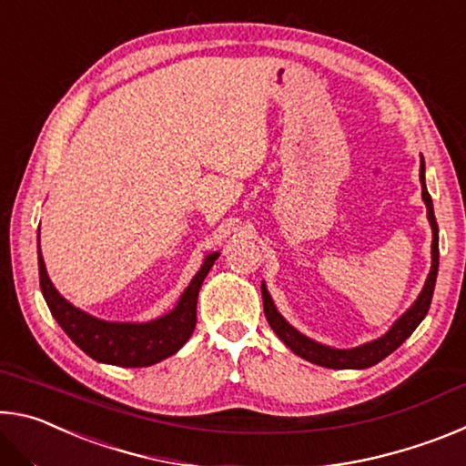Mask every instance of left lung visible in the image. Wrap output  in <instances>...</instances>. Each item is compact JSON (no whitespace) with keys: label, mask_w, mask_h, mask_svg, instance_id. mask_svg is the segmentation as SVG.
I'll return each mask as SVG.
<instances>
[{"label":"left lung","mask_w":466,"mask_h":466,"mask_svg":"<svg viewBox=\"0 0 466 466\" xmlns=\"http://www.w3.org/2000/svg\"><path fill=\"white\" fill-rule=\"evenodd\" d=\"M420 183H421V199L428 208V222L431 226V267L428 273V279H425L423 288L417 296L415 302L409 306V309L400 314V317L392 322V327L386 330L382 337L374 339V341H368L364 345L351 347V350H337V347L322 345L314 339L306 337L294 329L289 322L281 317V312L275 306L273 298L267 289L265 281L261 283L263 291V309L265 317L269 320L271 329L278 333V337L286 343L291 351L296 353L306 361H312V364L322 366V368H333V370H364L382 361L386 356L397 350L399 345L405 343V339L411 337L413 330L420 327V322L425 319V314L430 310L433 288H436V278H438V263H440V248H438V222L436 216H433V203L428 193V187H425V164L421 156V167H420Z\"/></svg>","instance_id":"left-lung-1"}]
</instances>
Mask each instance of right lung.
<instances>
[{"label": "right lung", "mask_w": 466, "mask_h": 466, "mask_svg": "<svg viewBox=\"0 0 466 466\" xmlns=\"http://www.w3.org/2000/svg\"><path fill=\"white\" fill-rule=\"evenodd\" d=\"M41 236V234H38ZM38 240V278L41 291L53 319L66 330L67 337L100 364L121 368H144L167 360L183 347L193 335L197 322V296H199L205 275L214 267L219 252H209L203 258L201 269L195 273L191 283L180 294L178 302L170 312L147 322H113L96 319L92 314L76 309L53 286L46 273L45 258Z\"/></svg>", "instance_id": "obj_1"}]
</instances>
